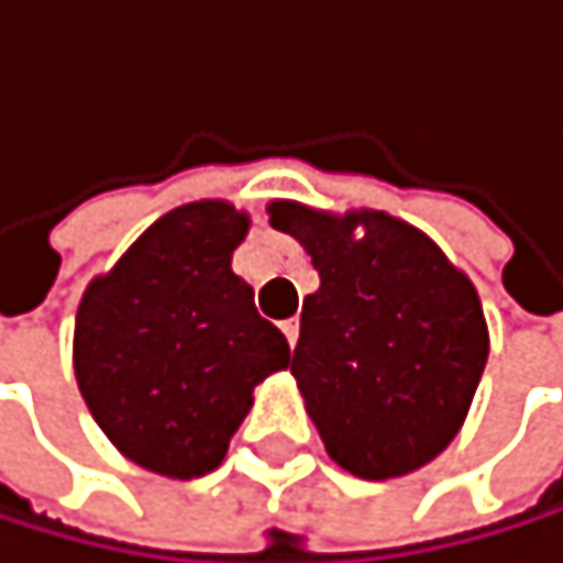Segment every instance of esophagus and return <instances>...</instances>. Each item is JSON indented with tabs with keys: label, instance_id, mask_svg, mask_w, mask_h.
Masks as SVG:
<instances>
[{
	"label": "esophagus",
	"instance_id": "34e87169",
	"mask_svg": "<svg viewBox=\"0 0 563 563\" xmlns=\"http://www.w3.org/2000/svg\"><path fill=\"white\" fill-rule=\"evenodd\" d=\"M282 332H285L288 345L295 349V342H298V319H285V322H282Z\"/></svg>",
	"mask_w": 563,
	"mask_h": 563
}]
</instances>
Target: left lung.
<instances>
[{"instance_id":"1","label":"left lung","mask_w":563,"mask_h":563,"mask_svg":"<svg viewBox=\"0 0 563 563\" xmlns=\"http://www.w3.org/2000/svg\"><path fill=\"white\" fill-rule=\"evenodd\" d=\"M322 278L301 308L291 376L329 456L362 481L437 460L481 386L490 335L473 282L386 211L268 205Z\"/></svg>"}]
</instances>
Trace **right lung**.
<instances>
[{"label": "right lung", "instance_id": "right-lung-1", "mask_svg": "<svg viewBox=\"0 0 563 563\" xmlns=\"http://www.w3.org/2000/svg\"><path fill=\"white\" fill-rule=\"evenodd\" d=\"M244 234L228 201L174 208L76 312L73 369L93 419L126 460L174 481L224 460L255 386L288 365L285 335L231 272Z\"/></svg>", "mask_w": 563, "mask_h": 563}]
</instances>
